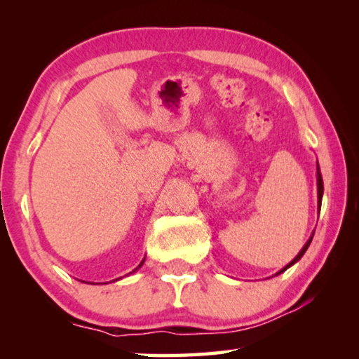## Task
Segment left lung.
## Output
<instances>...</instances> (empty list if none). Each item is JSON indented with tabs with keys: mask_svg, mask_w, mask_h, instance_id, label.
<instances>
[{
	"mask_svg": "<svg viewBox=\"0 0 359 359\" xmlns=\"http://www.w3.org/2000/svg\"><path fill=\"white\" fill-rule=\"evenodd\" d=\"M317 185H318V209H320V205H321V198H323V179H321V174H320V168H318V177H317ZM312 238H313V236H312ZM312 238H311V239H309V241L306 242V245H304V247H302V250H301L299 253H297V257H296V258H294L293 261H291V263H290L288 266H285V267H283V269H282L280 272H283V271H287L290 266H293V264L296 263V261H299V259H301V257H302V255H304V253H306V250H307V248H309V245H311V242H312ZM280 272H278V274H280Z\"/></svg>",
	"mask_w": 359,
	"mask_h": 359,
	"instance_id": "8db88e82",
	"label": "left lung"
}]
</instances>
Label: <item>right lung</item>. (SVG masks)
<instances>
[{"label": "right lung", "mask_w": 359, "mask_h": 359, "mask_svg": "<svg viewBox=\"0 0 359 359\" xmlns=\"http://www.w3.org/2000/svg\"><path fill=\"white\" fill-rule=\"evenodd\" d=\"M142 264H144V259H142V261H141V264H139V266H137V267H136V269H135V271H133V272H136V271H137V269H139V267H141V266H142ZM130 274H131V272H130Z\"/></svg>", "instance_id": "right-lung-1"}]
</instances>
